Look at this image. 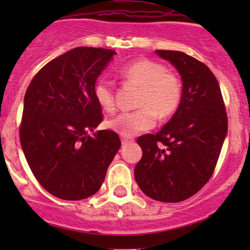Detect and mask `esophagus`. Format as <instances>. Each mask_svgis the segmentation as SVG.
I'll return each instance as SVG.
<instances>
[{"label":"esophagus","mask_w":250,"mask_h":250,"mask_svg":"<svg viewBox=\"0 0 250 250\" xmlns=\"http://www.w3.org/2000/svg\"><path fill=\"white\" fill-rule=\"evenodd\" d=\"M121 141H122V145H127V144L132 143L133 139H130V138L128 137H125V135H121Z\"/></svg>","instance_id":"obj_1"}]
</instances>
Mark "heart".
Segmentation results:
<instances>
[{"instance_id":"1","label":"heart","mask_w":250,"mask_h":250,"mask_svg":"<svg viewBox=\"0 0 250 250\" xmlns=\"http://www.w3.org/2000/svg\"><path fill=\"white\" fill-rule=\"evenodd\" d=\"M123 77L141 87L135 111H123L106 122V127L125 137H133L138 133L155 127L158 117H169L179 107L183 97L181 82L160 62L140 59L121 70ZM95 102L106 112L115 110V97L110 81L100 78L95 82Z\"/></svg>"}]
</instances>
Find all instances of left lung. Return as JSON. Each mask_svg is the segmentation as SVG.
<instances>
[{
    "label": "left lung",
    "mask_w": 250,
    "mask_h": 250,
    "mask_svg": "<svg viewBox=\"0 0 250 250\" xmlns=\"http://www.w3.org/2000/svg\"><path fill=\"white\" fill-rule=\"evenodd\" d=\"M179 72L183 97L158 133L138 139L143 157L134 178L144 193L161 202L188 200L213 174L228 134V116L213 72L178 50H156Z\"/></svg>",
    "instance_id": "left-lung-1"
}]
</instances>
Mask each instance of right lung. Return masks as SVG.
<instances>
[{
  "mask_svg": "<svg viewBox=\"0 0 250 250\" xmlns=\"http://www.w3.org/2000/svg\"><path fill=\"white\" fill-rule=\"evenodd\" d=\"M115 54L74 48L44 65L25 93L22 152L37 181L55 197L80 201L94 195L120 150L117 133L95 132L103 111L93 93Z\"/></svg>",
  "mask_w": 250,
  "mask_h": 250,
  "instance_id": "right-lung-1",
  "label": "right lung"
}]
</instances>
